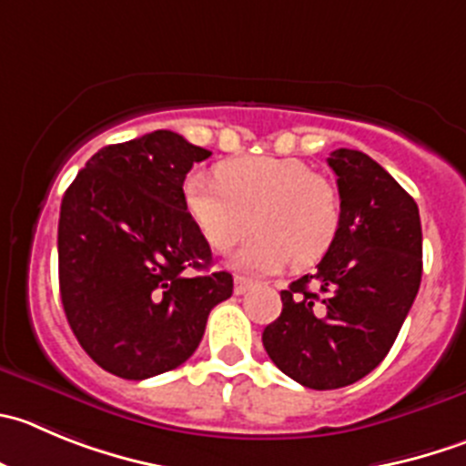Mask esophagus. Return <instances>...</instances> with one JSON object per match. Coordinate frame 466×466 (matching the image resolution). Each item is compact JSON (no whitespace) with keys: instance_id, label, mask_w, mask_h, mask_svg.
Here are the masks:
<instances>
[{"instance_id":"esophagus-1","label":"esophagus","mask_w":466,"mask_h":466,"mask_svg":"<svg viewBox=\"0 0 466 466\" xmlns=\"http://www.w3.org/2000/svg\"><path fill=\"white\" fill-rule=\"evenodd\" d=\"M256 283L251 281V279H245V277H236V295H245L247 290H251Z\"/></svg>"}]
</instances>
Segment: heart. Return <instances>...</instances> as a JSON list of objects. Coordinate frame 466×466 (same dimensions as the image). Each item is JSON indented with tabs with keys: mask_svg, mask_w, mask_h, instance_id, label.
Returning <instances> with one entry per match:
<instances>
[{
	"mask_svg": "<svg viewBox=\"0 0 466 466\" xmlns=\"http://www.w3.org/2000/svg\"><path fill=\"white\" fill-rule=\"evenodd\" d=\"M183 203L203 240L217 251L254 238L230 265L242 272H277L307 265L329 249L340 221V201L327 176L295 157H245L217 167V183L187 176Z\"/></svg>",
	"mask_w": 466,
	"mask_h": 466,
	"instance_id": "heart-1",
	"label": "heart"
}]
</instances>
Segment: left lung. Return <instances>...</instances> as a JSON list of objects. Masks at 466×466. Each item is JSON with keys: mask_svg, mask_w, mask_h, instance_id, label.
<instances>
[{"mask_svg": "<svg viewBox=\"0 0 466 466\" xmlns=\"http://www.w3.org/2000/svg\"><path fill=\"white\" fill-rule=\"evenodd\" d=\"M327 164L339 185V230L316 272L281 290V316L263 331L277 369L318 391L348 387L380 366L423 272L414 198L361 150L339 148Z\"/></svg>", "mask_w": 466, "mask_h": 466, "instance_id": "left-lung-1", "label": "left lung"}]
</instances>
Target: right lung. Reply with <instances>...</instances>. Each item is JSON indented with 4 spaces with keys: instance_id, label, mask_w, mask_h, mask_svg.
<instances>
[{
    "instance_id": "add662e5",
    "label": "right lung",
    "mask_w": 466,
    "mask_h": 466,
    "mask_svg": "<svg viewBox=\"0 0 466 466\" xmlns=\"http://www.w3.org/2000/svg\"><path fill=\"white\" fill-rule=\"evenodd\" d=\"M208 157L185 137L155 130L100 148L66 189L61 302L75 339L107 373L146 380L178 369L212 309L233 295L228 272H208L210 245L183 203L185 176Z\"/></svg>"
}]
</instances>
